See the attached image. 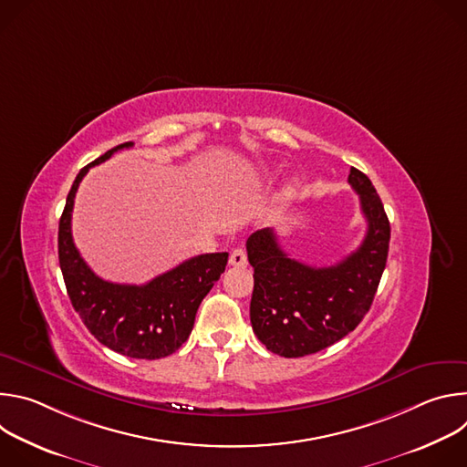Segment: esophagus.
I'll return each mask as SVG.
<instances>
[{
    "label": "esophagus",
    "instance_id": "34e87169",
    "mask_svg": "<svg viewBox=\"0 0 467 467\" xmlns=\"http://www.w3.org/2000/svg\"><path fill=\"white\" fill-rule=\"evenodd\" d=\"M229 264L231 265H245L247 264V253L244 247H236L231 251V256H229Z\"/></svg>",
    "mask_w": 467,
    "mask_h": 467
}]
</instances>
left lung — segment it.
<instances>
[{
	"label": "left lung",
	"mask_w": 467,
	"mask_h": 467,
	"mask_svg": "<svg viewBox=\"0 0 467 467\" xmlns=\"http://www.w3.org/2000/svg\"><path fill=\"white\" fill-rule=\"evenodd\" d=\"M349 184L360 195L368 222L357 251L328 268H314L286 254L274 229H260L247 238L253 265L251 325L265 349L285 358L317 353L342 340L368 314L386 268L389 222L380 197L357 168Z\"/></svg>",
	"instance_id": "1"
}]
</instances>
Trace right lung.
<instances>
[{"mask_svg":"<svg viewBox=\"0 0 467 467\" xmlns=\"http://www.w3.org/2000/svg\"><path fill=\"white\" fill-rule=\"evenodd\" d=\"M130 146L109 150L78 173L58 222V264L70 301L98 342L129 358L157 360L186 342L199 305L225 272L229 253L197 254L142 286L103 281L88 268L72 238L76 192L92 166Z\"/></svg>","mask_w":467,"mask_h":467,"instance_id":"right-lung-1","label":"right lung"}]
</instances>
